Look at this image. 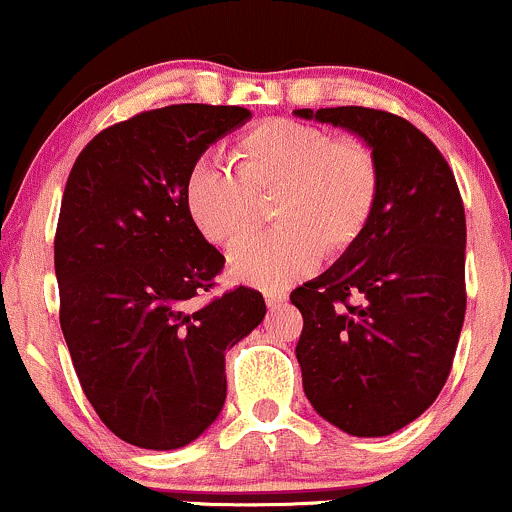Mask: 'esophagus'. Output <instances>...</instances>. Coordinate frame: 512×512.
Segmentation results:
<instances>
[{"label": "esophagus", "mask_w": 512, "mask_h": 512, "mask_svg": "<svg viewBox=\"0 0 512 512\" xmlns=\"http://www.w3.org/2000/svg\"><path fill=\"white\" fill-rule=\"evenodd\" d=\"M285 300H288V293H285V290H280V288L266 290V305L268 307H278L280 302H285Z\"/></svg>", "instance_id": "esophagus-1"}]
</instances>
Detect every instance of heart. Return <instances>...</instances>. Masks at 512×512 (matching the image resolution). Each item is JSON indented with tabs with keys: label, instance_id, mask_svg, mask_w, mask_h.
Masks as SVG:
<instances>
[{
	"label": "heart",
	"instance_id": "1",
	"mask_svg": "<svg viewBox=\"0 0 512 512\" xmlns=\"http://www.w3.org/2000/svg\"><path fill=\"white\" fill-rule=\"evenodd\" d=\"M234 168L205 161L190 175L188 207L212 244L236 246L261 222L271 197L276 227L232 258L239 280L285 285L320 256L349 251L366 232L381 192V170L364 141L295 119H268L234 146Z\"/></svg>",
	"mask_w": 512,
	"mask_h": 512
}]
</instances>
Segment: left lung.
<instances>
[{
  "label": "left lung",
  "instance_id": "left-lung-1",
  "mask_svg": "<svg viewBox=\"0 0 512 512\" xmlns=\"http://www.w3.org/2000/svg\"><path fill=\"white\" fill-rule=\"evenodd\" d=\"M354 131L381 170L366 232L290 293L307 400L354 437L420 417L447 383L466 312V217L439 148L408 119L371 107L295 109Z\"/></svg>",
  "mask_w": 512,
  "mask_h": 512
}]
</instances>
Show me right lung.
Returning a JSON list of instances; mask_svg holds the SVG:
<instances>
[{
	"label": "right lung",
	"mask_w": 512,
	"mask_h": 512,
	"mask_svg": "<svg viewBox=\"0 0 512 512\" xmlns=\"http://www.w3.org/2000/svg\"><path fill=\"white\" fill-rule=\"evenodd\" d=\"M249 117L224 104L141 112L100 131L65 183L53 244L60 329L82 393L134 447L200 437L227 398V349L266 315L244 285L197 302L224 256L188 207L202 153Z\"/></svg>",
	"instance_id": "1"
}]
</instances>
